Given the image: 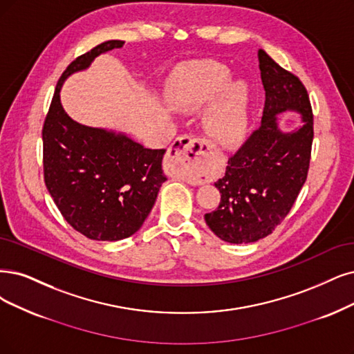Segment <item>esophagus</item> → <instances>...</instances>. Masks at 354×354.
Here are the masks:
<instances>
[{"instance_id": "1", "label": "esophagus", "mask_w": 354, "mask_h": 354, "mask_svg": "<svg viewBox=\"0 0 354 354\" xmlns=\"http://www.w3.org/2000/svg\"><path fill=\"white\" fill-rule=\"evenodd\" d=\"M208 150H210V146L203 138L191 136L176 138L167 153L170 174L175 176H184L189 169H198L205 160Z\"/></svg>"}]
</instances>
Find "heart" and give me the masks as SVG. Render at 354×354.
I'll return each mask as SVG.
<instances>
[{"label":"heart","instance_id":"obj_1","mask_svg":"<svg viewBox=\"0 0 354 354\" xmlns=\"http://www.w3.org/2000/svg\"><path fill=\"white\" fill-rule=\"evenodd\" d=\"M230 71L216 61H197L180 68L170 80L166 97L178 112L194 113L213 104L204 118L207 137L217 146L241 144L248 125V91L243 83H230Z\"/></svg>","mask_w":354,"mask_h":354}]
</instances>
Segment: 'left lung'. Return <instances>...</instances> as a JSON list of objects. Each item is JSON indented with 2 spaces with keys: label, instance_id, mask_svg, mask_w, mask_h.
Segmentation results:
<instances>
[{
  "label": "left lung",
  "instance_id": "obj_1",
  "mask_svg": "<svg viewBox=\"0 0 354 354\" xmlns=\"http://www.w3.org/2000/svg\"><path fill=\"white\" fill-rule=\"evenodd\" d=\"M258 61L266 90L263 120L229 159L225 176L214 184L220 204L204 216L216 236L229 243L257 242L272 233L293 207L310 160L313 115L305 86L266 50H258ZM287 110L303 120L289 133L281 131L277 116Z\"/></svg>",
  "mask_w": 354,
  "mask_h": 354
}]
</instances>
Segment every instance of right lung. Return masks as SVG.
I'll use <instances>...</instances> for the list:
<instances>
[{"mask_svg": "<svg viewBox=\"0 0 354 354\" xmlns=\"http://www.w3.org/2000/svg\"><path fill=\"white\" fill-rule=\"evenodd\" d=\"M124 41H106L74 59L58 80L42 129L45 184L58 210L86 238L115 242L134 234L166 180V150H151L112 129L74 121L59 91L67 78Z\"/></svg>", "mask_w": 354, "mask_h": 354, "instance_id": "right-lung-1", "label": "right lung"}]
</instances>
